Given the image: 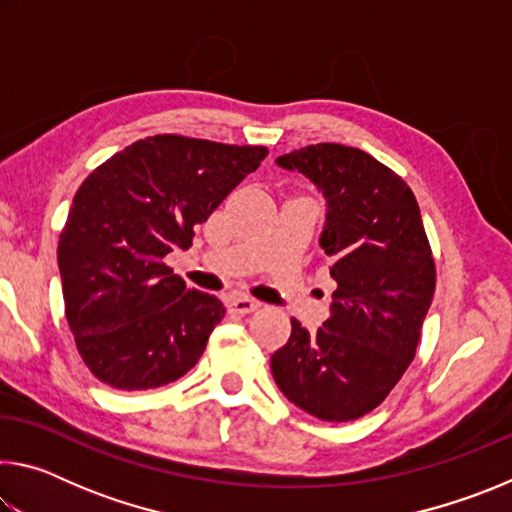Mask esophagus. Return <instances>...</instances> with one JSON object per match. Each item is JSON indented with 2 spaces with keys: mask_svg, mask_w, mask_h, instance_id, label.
<instances>
[{
  "mask_svg": "<svg viewBox=\"0 0 512 512\" xmlns=\"http://www.w3.org/2000/svg\"><path fill=\"white\" fill-rule=\"evenodd\" d=\"M259 307H262V302H257L250 296H232L228 300V309L232 311V314H250V311H255Z\"/></svg>",
  "mask_w": 512,
  "mask_h": 512,
  "instance_id": "34e87169",
  "label": "esophagus"
}]
</instances>
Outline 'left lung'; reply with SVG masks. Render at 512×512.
Listing matches in <instances>:
<instances>
[{"label":"left lung","mask_w":512,"mask_h":512,"mask_svg":"<svg viewBox=\"0 0 512 512\" xmlns=\"http://www.w3.org/2000/svg\"><path fill=\"white\" fill-rule=\"evenodd\" d=\"M277 167L309 178L327 203L318 244L332 257V316L291 336L271 357L289 402L350 422L386 400L415 357L436 291V266L411 187L361 149L311 144Z\"/></svg>","instance_id":"1"}]
</instances>
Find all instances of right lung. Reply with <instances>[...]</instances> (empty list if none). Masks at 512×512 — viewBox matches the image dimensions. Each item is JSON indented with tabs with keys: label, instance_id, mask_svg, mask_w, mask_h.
<instances>
[{
	"label": "right lung",
	"instance_id": "obj_1",
	"mask_svg": "<svg viewBox=\"0 0 512 512\" xmlns=\"http://www.w3.org/2000/svg\"><path fill=\"white\" fill-rule=\"evenodd\" d=\"M268 155L183 135L126 146L83 180L58 241L65 316L103 384L146 391L196 366L223 302L187 289L164 257Z\"/></svg>",
	"mask_w": 512,
	"mask_h": 512
}]
</instances>
